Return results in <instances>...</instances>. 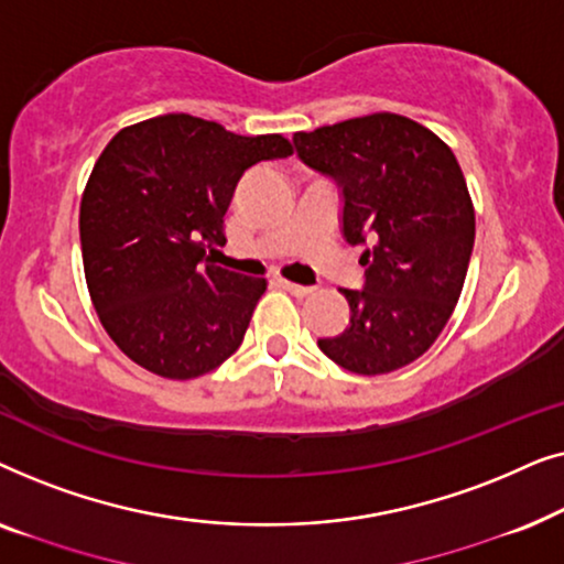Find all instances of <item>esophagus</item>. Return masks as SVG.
I'll use <instances>...</instances> for the list:
<instances>
[{
	"label": "esophagus",
	"instance_id": "obj_1",
	"mask_svg": "<svg viewBox=\"0 0 564 564\" xmlns=\"http://www.w3.org/2000/svg\"><path fill=\"white\" fill-rule=\"evenodd\" d=\"M280 284L290 292V295H295V297H305V295H311V292H313V288H307V284H295V282H288V280H280Z\"/></svg>",
	"mask_w": 564,
	"mask_h": 564
}]
</instances>
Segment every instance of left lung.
Segmentation results:
<instances>
[{"label":"left lung","instance_id":"8db88e82","mask_svg":"<svg viewBox=\"0 0 564 564\" xmlns=\"http://www.w3.org/2000/svg\"><path fill=\"white\" fill-rule=\"evenodd\" d=\"M297 159L341 197V236L361 246L349 326L318 338L354 375H388L436 341L475 246V210L449 145L403 115L377 112L295 133Z\"/></svg>","mask_w":564,"mask_h":564}]
</instances>
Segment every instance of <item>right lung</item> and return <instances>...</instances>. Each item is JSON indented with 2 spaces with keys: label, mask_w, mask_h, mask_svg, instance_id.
<instances>
[{
  "label": "right lung",
  "mask_w": 564,
  "mask_h": 564,
  "mask_svg": "<svg viewBox=\"0 0 564 564\" xmlns=\"http://www.w3.org/2000/svg\"><path fill=\"white\" fill-rule=\"evenodd\" d=\"M290 153L282 135H236L184 112L107 143L82 197L84 274L105 330L135 365L192 380L241 346L267 280L215 267L213 253L241 176Z\"/></svg>",
  "instance_id": "1"
}]
</instances>
